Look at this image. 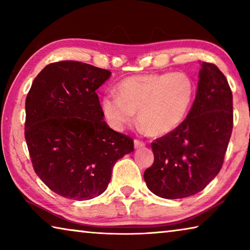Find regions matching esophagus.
<instances>
[{
  "label": "esophagus",
  "mask_w": 250,
  "mask_h": 250,
  "mask_svg": "<svg viewBox=\"0 0 250 250\" xmlns=\"http://www.w3.org/2000/svg\"><path fill=\"white\" fill-rule=\"evenodd\" d=\"M145 146H146L145 142L138 140V139H135V140H134V147H135V149H140V147H143Z\"/></svg>",
  "instance_id": "obj_1"
}]
</instances>
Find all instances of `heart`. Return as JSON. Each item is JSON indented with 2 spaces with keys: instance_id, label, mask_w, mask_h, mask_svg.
<instances>
[{
  "instance_id": "1",
  "label": "heart",
  "mask_w": 250,
  "mask_h": 250,
  "mask_svg": "<svg viewBox=\"0 0 250 250\" xmlns=\"http://www.w3.org/2000/svg\"><path fill=\"white\" fill-rule=\"evenodd\" d=\"M194 91L192 78L185 73L133 76L122 80L116 94H107L101 107L113 128L122 130L134 120L147 134L166 135L184 121Z\"/></svg>"
}]
</instances>
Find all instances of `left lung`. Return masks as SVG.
<instances>
[{"label": "left lung", "instance_id": "1", "mask_svg": "<svg viewBox=\"0 0 250 250\" xmlns=\"http://www.w3.org/2000/svg\"><path fill=\"white\" fill-rule=\"evenodd\" d=\"M197 91L184 121L151 143L152 167L145 172L150 191L177 200L201 192L221 171L232 131V94L216 65L203 62Z\"/></svg>", "mask_w": 250, "mask_h": 250}]
</instances>
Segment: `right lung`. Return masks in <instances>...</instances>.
I'll use <instances>...</instances> for the list:
<instances>
[{
  "mask_svg": "<svg viewBox=\"0 0 250 250\" xmlns=\"http://www.w3.org/2000/svg\"><path fill=\"white\" fill-rule=\"evenodd\" d=\"M107 69L64 61L49 64L29 89L25 140L34 171L58 195L76 201L103 194L112 167L133 152V140L104 120L96 90Z\"/></svg>",
  "mask_w": 250,
  "mask_h": 250,
  "instance_id": "obj_1",
  "label": "right lung"
}]
</instances>
